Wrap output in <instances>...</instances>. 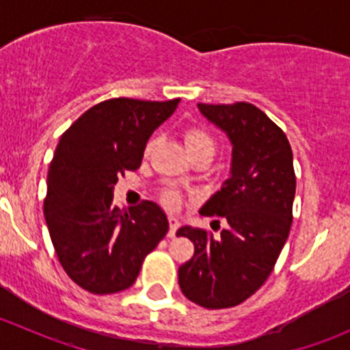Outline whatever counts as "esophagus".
Masks as SVG:
<instances>
[{
	"instance_id": "34e87169",
	"label": "esophagus",
	"mask_w": 350,
	"mask_h": 350,
	"mask_svg": "<svg viewBox=\"0 0 350 350\" xmlns=\"http://www.w3.org/2000/svg\"><path fill=\"white\" fill-rule=\"evenodd\" d=\"M179 228V220L176 217H169V237H174Z\"/></svg>"
}]
</instances>
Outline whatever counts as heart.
<instances>
[{"mask_svg": "<svg viewBox=\"0 0 350 350\" xmlns=\"http://www.w3.org/2000/svg\"><path fill=\"white\" fill-rule=\"evenodd\" d=\"M183 139H185V146L186 149H188L189 155L198 154V152H210V154L215 152V139L210 133V130H206L204 126H200V125L188 126V129L185 130V133H183ZM152 146H154V140H149L146 146V154H150ZM162 200H164V203L167 204V206L176 208L179 204V201H181V198H179V195L176 191H165L164 195H162Z\"/></svg>", "mask_w": 350, "mask_h": 350, "instance_id": "1", "label": "heart"}]
</instances>
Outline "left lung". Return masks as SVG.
Masks as SVG:
<instances>
[{
  "mask_svg": "<svg viewBox=\"0 0 350 350\" xmlns=\"http://www.w3.org/2000/svg\"><path fill=\"white\" fill-rule=\"evenodd\" d=\"M198 108L232 144L230 178L200 210L225 218L227 227L217 239L203 228H179L178 237L195 243L193 257L179 267V286L203 308H230L266 283L289 235L296 191L293 150L283 130L254 105Z\"/></svg>",
  "mask_w": 350,
  "mask_h": 350,
  "instance_id": "1",
  "label": "left lung"
}]
</instances>
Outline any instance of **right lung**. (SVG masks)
<instances>
[{"label": "right lung", "instance_id": "right-lung-1", "mask_svg": "<svg viewBox=\"0 0 350 350\" xmlns=\"http://www.w3.org/2000/svg\"><path fill=\"white\" fill-rule=\"evenodd\" d=\"M179 101H101L83 113L55 147L45 221L67 276L93 295L130 288L147 254L167 234V217L159 204L142 201L122 213L113 204V186L125 171L139 169L147 140Z\"/></svg>", "mask_w": 350, "mask_h": 350}]
</instances>
